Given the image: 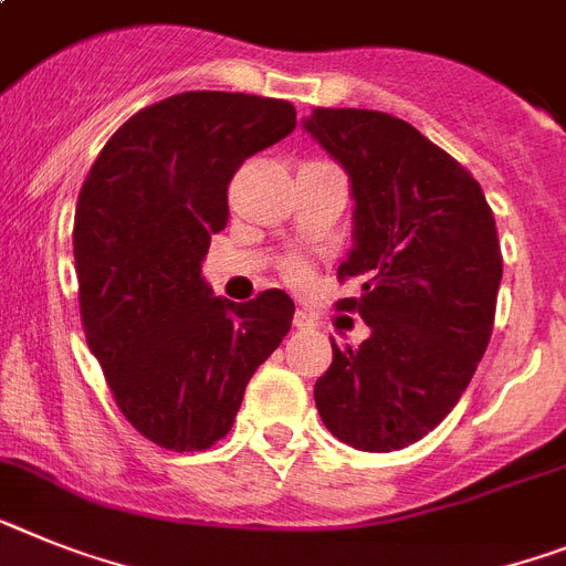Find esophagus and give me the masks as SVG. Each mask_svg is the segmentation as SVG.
I'll return each instance as SVG.
<instances>
[{"label": "esophagus", "mask_w": 566, "mask_h": 566, "mask_svg": "<svg viewBox=\"0 0 566 566\" xmlns=\"http://www.w3.org/2000/svg\"><path fill=\"white\" fill-rule=\"evenodd\" d=\"M292 323H294V329H301V332L317 329V317L312 315V312H306V308H297L292 317Z\"/></svg>", "instance_id": "34e87169"}]
</instances>
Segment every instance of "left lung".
Returning a JSON list of instances; mask_svg holds the SVG:
<instances>
[{"mask_svg": "<svg viewBox=\"0 0 566 566\" xmlns=\"http://www.w3.org/2000/svg\"><path fill=\"white\" fill-rule=\"evenodd\" d=\"M303 132L349 177L352 249L340 301L369 326L315 384L335 438L364 452L421 441L452 412L486 352L504 265L495 217L458 159L380 111L315 108Z\"/></svg>", "mask_w": 566, "mask_h": 566, "instance_id": "left-lung-1", "label": "left lung"}]
</instances>
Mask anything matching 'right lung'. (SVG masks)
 I'll return each instance as SVG.
<instances>
[{
  "instance_id": "add662e5",
  "label": "right lung",
  "mask_w": 566,
  "mask_h": 566,
  "mask_svg": "<svg viewBox=\"0 0 566 566\" xmlns=\"http://www.w3.org/2000/svg\"><path fill=\"white\" fill-rule=\"evenodd\" d=\"M294 117L286 99L186 91L119 125L82 182V326L117 407L159 447L220 441L254 369L292 329L286 292L214 297L202 260L229 220L234 171L289 137Z\"/></svg>"
}]
</instances>
